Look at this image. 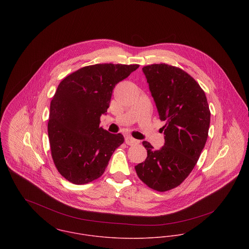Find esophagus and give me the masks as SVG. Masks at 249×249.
<instances>
[{"instance_id": "1", "label": "esophagus", "mask_w": 249, "mask_h": 249, "mask_svg": "<svg viewBox=\"0 0 249 249\" xmlns=\"http://www.w3.org/2000/svg\"><path fill=\"white\" fill-rule=\"evenodd\" d=\"M125 142H126L128 145H132V144H137V143H139V141L136 140V139H134V138H132L131 136H126V137H125Z\"/></svg>"}]
</instances>
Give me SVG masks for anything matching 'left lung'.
I'll return each instance as SVG.
<instances>
[{"instance_id":"1","label":"left lung","mask_w":249,"mask_h":249,"mask_svg":"<svg viewBox=\"0 0 249 249\" xmlns=\"http://www.w3.org/2000/svg\"><path fill=\"white\" fill-rule=\"evenodd\" d=\"M142 71L159 119L165 122V143L154 149L143 141L147 157L135 170L149 188L166 192L195 168L207 141L211 113L204 91L186 71L164 63L144 66Z\"/></svg>"}]
</instances>
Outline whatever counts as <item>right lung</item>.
<instances>
[{"label": "right lung", "mask_w": 249, "mask_h": 249, "mask_svg": "<svg viewBox=\"0 0 249 249\" xmlns=\"http://www.w3.org/2000/svg\"><path fill=\"white\" fill-rule=\"evenodd\" d=\"M139 65L96 64L67 75L51 102L48 135L53 163L73 184L92 182L103 176L124 136L100 127L115 85Z\"/></svg>", "instance_id": "add662e5"}]
</instances>
